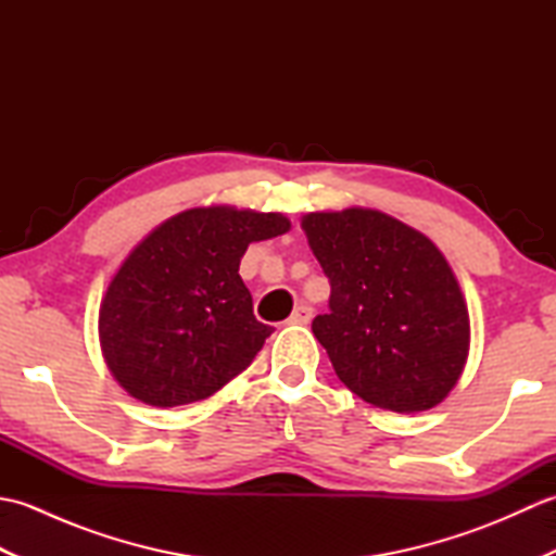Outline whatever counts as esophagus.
Listing matches in <instances>:
<instances>
[{
	"mask_svg": "<svg viewBox=\"0 0 556 556\" xmlns=\"http://www.w3.org/2000/svg\"><path fill=\"white\" fill-rule=\"evenodd\" d=\"M311 320H313V308H311V305L301 303V305H296V308H293V313L289 317V325H308Z\"/></svg>",
	"mask_w": 556,
	"mask_h": 556,
	"instance_id": "obj_1",
	"label": "esophagus"
}]
</instances>
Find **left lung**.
<instances>
[{
    "label": "left lung",
    "instance_id": "obj_1",
    "mask_svg": "<svg viewBox=\"0 0 556 556\" xmlns=\"http://www.w3.org/2000/svg\"><path fill=\"white\" fill-rule=\"evenodd\" d=\"M329 279V313L313 320L334 372L377 408L442 404L468 358L470 325L452 267L428 236L377 210L301 219Z\"/></svg>",
    "mask_w": 556,
    "mask_h": 556
}]
</instances>
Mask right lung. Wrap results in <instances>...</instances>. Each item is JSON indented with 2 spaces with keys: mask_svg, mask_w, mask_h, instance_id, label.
I'll list each match as a JSON object with an SVG mask.
<instances>
[{
  "mask_svg": "<svg viewBox=\"0 0 556 556\" xmlns=\"http://www.w3.org/2000/svg\"><path fill=\"white\" fill-rule=\"evenodd\" d=\"M277 212L193 207L162 222L110 281L100 344L114 380L148 406L207 399L275 332L239 275L248 243L289 231Z\"/></svg>",
  "mask_w": 556,
  "mask_h": 556,
  "instance_id": "add662e5",
  "label": "right lung"
}]
</instances>
